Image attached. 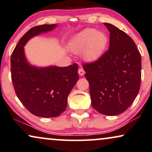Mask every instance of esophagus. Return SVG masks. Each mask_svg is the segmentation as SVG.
I'll return each instance as SVG.
<instances>
[{
    "label": "esophagus",
    "instance_id": "obj_1",
    "mask_svg": "<svg viewBox=\"0 0 152 152\" xmlns=\"http://www.w3.org/2000/svg\"><path fill=\"white\" fill-rule=\"evenodd\" d=\"M78 74H79L80 76H83V75L85 74V71L83 70V69L80 68L79 69H78Z\"/></svg>",
    "mask_w": 152,
    "mask_h": 152
}]
</instances>
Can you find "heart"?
Returning a JSON list of instances; mask_svg holds the SVG:
<instances>
[{
  "label": "heart",
  "mask_w": 152,
  "mask_h": 152,
  "mask_svg": "<svg viewBox=\"0 0 152 152\" xmlns=\"http://www.w3.org/2000/svg\"><path fill=\"white\" fill-rule=\"evenodd\" d=\"M108 38L102 31L95 28H86L74 38L71 48L76 53L83 52V57L87 61H95L102 55L106 48Z\"/></svg>",
  "instance_id": "b5f03b06"
}]
</instances>
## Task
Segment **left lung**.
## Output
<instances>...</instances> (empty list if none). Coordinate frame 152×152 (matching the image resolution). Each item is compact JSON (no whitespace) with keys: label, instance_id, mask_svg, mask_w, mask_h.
Wrapping results in <instances>:
<instances>
[{"label":"left lung","instance_id":"1","mask_svg":"<svg viewBox=\"0 0 152 152\" xmlns=\"http://www.w3.org/2000/svg\"><path fill=\"white\" fill-rule=\"evenodd\" d=\"M110 32L109 50L83 68L89 83L92 106L107 116H116L129 107L139 93L141 55L133 40L114 25L104 24Z\"/></svg>","mask_w":152,"mask_h":152}]
</instances>
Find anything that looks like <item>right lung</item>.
<instances>
[{
    "instance_id": "obj_1",
    "label": "right lung",
    "mask_w": 152,
    "mask_h": 152,
    "mask_svg": "<svg viewBox=\"0 0 152 152\" xmlns=\"http://www.w3.org/2000/svg\"><path fill=\"white\" fill-rule=\"evenodd\" d=\"M56 26L43 24L28 30L20 38L10 59L11 78L17 97L31 114L44 118L59 116L66 110L68 96L79 78L76 63L65 67L38 68L25 58L26 42Z\"/></svg>"
}]
</instances>
